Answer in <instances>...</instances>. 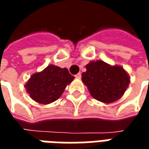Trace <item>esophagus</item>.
Masks as SVG:
<instances>
[{"label":"esophagus","mask_w":149,"mask_h":149,"mask_svg":"<svg viewBox=\"0 0 149 149\" xmlns=\"http://www.w3.org/2000/svg\"><path fill=\"white\" fill-rule=\"evenodd\" d=\"M75 77H76V78H77V79H80V78L81 77V72H79V73H77V74L76 75V76H75Z\"/></svg>","instance_id":"esophagus-1"}]
</instances>
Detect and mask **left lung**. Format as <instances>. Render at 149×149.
<instances>
[{
  "label": "left lung",
  "instance_id": "obj_1",
  "mask_svg": "<svg viewBox=\"0 0 149 149\" xmlns=\"http://www.w3.org/2000/svg\"><path fill=\"white\" fill-rule=\"evenodd\" d=\"M82 73V81L96 100L109 104L119 100L127 89L130 77L124 68L102 61H91Z\"/></svg>",
  "mask_w": 149,
  "mask_h": 149
}]
</instances>
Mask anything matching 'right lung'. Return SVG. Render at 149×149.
Wrapping results in <instances>:
<instances>
[{
  "label": "right lung",
  "instance_id": "1",
  "mask_svg": "<svg viewBox=\"0 0 149 149\" xmlns=\"http://www.w3.org/2000/svg\"><path fill=\"white\" fill-rule=\"evenodd\" d=\"M73 79L67 68L50 65L43 71L32 75L24 87L33 100L47 104L59 99Z\"/></svg>",
  "mask_w": 149,
  "mask_h": 149
}]
</instances>
